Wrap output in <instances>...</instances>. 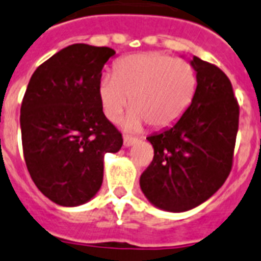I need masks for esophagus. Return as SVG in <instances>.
Instances as JSON below:
<instances>
[{
	"label": "esophagus",
	"instance_id": "obj_1",
	"mask_svg": "<svg viewBox=\"0 0 261 261\" xmlns=\"http://www.w3.org/2000/svg\"><path fill=\"white\" fill-rule=\"evenodd\" d=\"M137 141L136 137H130V136H124V147H130Z\"/></svg>",
	"mask_w": 261,
	"mask_h": 261
}]
</instances>
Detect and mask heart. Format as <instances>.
I'll return each mask as SVG.
<instances>
[{"label": "heart", "instance_id": "obj_1", "mask_svg": "<svg viewBox=\"0 0 261 261\" xmlns=\"http://www.w3.org/2000/svg\"><path fill=\"white\" fill-rule=\"evenodd\" d=\"M196 73L191 64L161 53L132 54L118 61L116 74H103L98 96L105 116L116 122L130 103L124 126L137 130L170 126L191 106Z\"/></svg>", "mask_w": 261, "mask_h": 261}]
</instances>
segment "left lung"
Here are the masks:
<instances>
[{"label":"left lung","instance_id":"obj_1","mask_svg":"<svg viewBox=\"0 0 261 261\" xmlns=\"http://www.w3.org/2000/svg\"><path fill=\"white\" fill-rule=\"evenodd\" d=\"M195 95L173 126L147 140L153 159L140 177L148 201L184 213L208 200L225 184L233 165L240 108L229 77L218 66L193 57Z\"/></svg>","mask_w":261,"mask_h":261}]
</instances>
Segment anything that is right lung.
I'll use <instances>...</instances> for the list:
<instances>
[{
  "label": "right lung",
  "mask_w": 261,
  "mask_h": 261,
  "mask_svg": "<svg viewBox=\"0 0 261 261\" xmlns=\"http://www.w3.org/2000/svg\"><path fill=\"white\" fill-rule=\"evenodd\" d=\"M110 47L70 44L30 79L20 109L25 165L42 193L62 207L90 201L102 187L105 153L122 136L103 114L98 83Z\"/></svg>",
  "instance_id": "1"
}]
</instances>
